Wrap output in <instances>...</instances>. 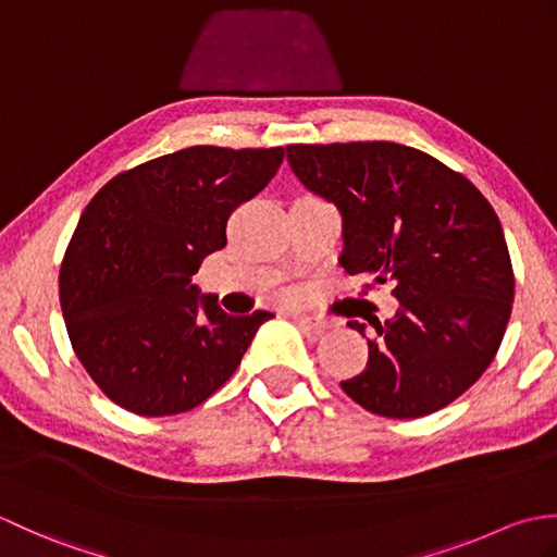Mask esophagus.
Wrapping results in <instances>:
<instances>
[{
	"instance_id": "34e87169",
	"label": "esophagus",
	"mask_w": 557,
	"mask_h": 557,
	"mask_svg": "<svg viewBox=\"0 0 557 557\" xmlns=\"http://www.w3.org/2000/svg\"><path fill=\"white\" fill-rule=\"evenodd\" d=\"M294 318H297L299 325L311 330V333H315V335H321L327 327H333V323L325 321V318H315V315H294Z\"/></svg>"
}]
</instances>
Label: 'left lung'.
I'll return each instance as SVG.
<instances>
[{"mask_svg":"<svg viewBox=\"0 0 557 557\" xmlns=\"http://www.w3.org/2000/svg\"><path fill=\"white\" fill-rule=\"evenodd\" d=\"M297 180L342 215L339 265L393 285L399 309L371 325L369 363L342 389L377 417L419 419L474 385L498 354L515 275L495 210L425 152L369 144L287 146ZM366 337L369 327L349 321Z\"/></svg>","mask_w":557,"mask_h":557,"instance_id":"obj_1","label":"left lung"}]
</instances>
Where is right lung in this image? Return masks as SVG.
<instances>
[{
	"mask_svg": "<svg viewBox=\"0 0 557 557\" xmlns=\"http://www.w3.org/2000/svg\"><path fill=\"white\" fill-rule=\"evenodd\" d=\"M282 160L285 148H184L116 174L83 210L59 299L71 347L114 405L172 417L239 369L272 313H224L191 277Z\"/></svg>",
	"mask_w": 557,
	"mask_h": 557,
	"instance_id": "right-lung-1",
	"label": "right lung"
}]
</instances>
